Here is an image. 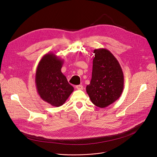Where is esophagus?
<instances>
[{"instance_id": "esophagus-1", "label": "esophagus", "mask_w": 157, "mask_h": 157, "mask_svg": "<svg viewBox=\"0 0 157 157\" xmlns=\"http://www.w3.org/2000/svg\"><path fill=\"white\" fill-rule=\"evenodd\" d=\"M76 88L77 89H78V90H82V89H83V86L82 85H77V86H76Z\"/></svg>"}]
</instances>
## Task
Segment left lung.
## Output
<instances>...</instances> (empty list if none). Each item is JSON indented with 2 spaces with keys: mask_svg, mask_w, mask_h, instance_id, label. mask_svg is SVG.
I'll return each mask as SVG.
<instances>
[{
  "mask_svg": "<svg viewBox=\"0 0 157 157\" xmlns=\"http://www.w3.org/2000/svg\"><path fill=\"white\" fill-rule=\"evenodd\" d=\"M94 53L92 78L86 86V92L95 105L104 108L121 96L124 74L119 61L109 50L95 49Z\"/></svg>",
  "mask_w": 157,
  "mask_h": 157,
  "instance_id": "8db88e82",
  "label": "left lung"
}]
</instances>
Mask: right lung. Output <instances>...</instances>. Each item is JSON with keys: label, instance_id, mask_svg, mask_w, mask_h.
<instances>
[{"label": "right lung", "instance_id": "1", "mask_svg": "<svg viewBox=\"0 0 157 157\" xmlns=\"http://www.w3.org/2000/svg\"><path fill=\"white\" fill-rule=\"evenodd\" d=\"M63 61L55 54L49 53L41 58L36 70L37 92L43 101L52 106L62 105L74 91L61 71Z\"/></svg>", "mask_w": 157, "mask_h": 157}]
</instances>
